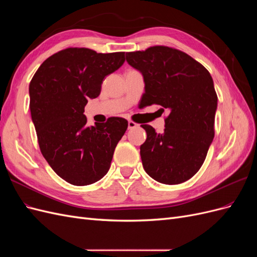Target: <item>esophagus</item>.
I'll list each match as a JSON object with an SVG mask.
<instances>
[{"label": "esophagus", "mask_w": 257, "mask_h": 257, "mask_svg": "<svg viewBox=\"0 0 257 257\" xmlns=\"http://www.w3.org/2000/svg\"><path fill=\"white\" fill-rule=\"evenodd\" d=\"M137 126H138V124H137V123H135V122H133V121H128V123H127V127H128V130L135 128V127H137Z\"/></svg>", "instance_id": "1"}]
</instances>
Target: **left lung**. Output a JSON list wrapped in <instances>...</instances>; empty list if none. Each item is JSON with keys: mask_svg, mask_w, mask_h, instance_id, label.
<instances>
[{"mask_svg": "<svg viewBox=\"0 0 257 257\" xmlns=\"http://www.w3.org/2000/svg\"><path fill=\"white\" fill-rule=\"evenodd\" d=\"M126 61L144 77L142 106L158 104L169 111L162 134L142 125L146 173L164 184L189 180L203 165L214 137L217 96L211 75L189 54L165 46L126 52Z\"/></svg>", "mask_w": 257, "mask_h": 257, "instance_id": "left-lung-1", "label": "left lung"}]
</instances>
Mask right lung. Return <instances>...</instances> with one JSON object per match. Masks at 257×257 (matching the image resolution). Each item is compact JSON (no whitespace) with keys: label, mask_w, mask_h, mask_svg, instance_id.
Segmentation results:
<instances>
[{"label":"right lung","mask_w":257,"mask_h":257,"mask_svg":"<svg viewBox=\"0 0 257 257\" xmlns=\"http://www.w3.org/2000/svg\"><path fill=\"white\" fill-rule=\"evenodd\" d=\"M124 52L67 48L54 53L30 82V110L43 157L59 177L74 185L100 180L127 121L112 116L87 125L88 100L99 95L105 77L120 68Z\"/></svg>","instance_id":"right-lung-1"}]
</instances>
